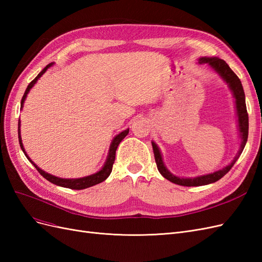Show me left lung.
Masks as SVG:
<instances>
[{"label": "left lung", "instance_id": "8db88e82", "mask_svg": "<svg viewBox=\"0 0 262 262\" xmlns=\"http://www.w3.org/2000/svg\"><path fill=\"white\" fill-rule=\"evenodd\" d=\"M200 64H203V63H208L209 66H211L216 72L224 78L226 83H228L229 87L234 94L235 97V102H236V109H237V116H238V126H239V131H241V138H242V144L241 148L237 153L236 157L234 158V161L229 164L226 167L223 169L217 170L213 173H209V175H204L200 177H195V178H179L173 176L171 172L168 171V169L165 167V165L163 163V158L161 155L160 149H158L157 145L152 142V146H153V152H154V157H155V162L157 165V169L162 173V176L165 177L166 179H168L169 181L173 182V184H177L180 186H187V187H192V186H204V185H209L212 184V182H215L220 180L222 177L231 170V168L236 163V161L238 160V157L241 156L243 149L246 145V142H247L248 139V114H247V108H246V101H245V93L242 82L237 76L232 69L228 67L227 63L219 58H200L199 59Z\"/></svg>", "mask_w": 262, "mask_h": 262}]
</instances>
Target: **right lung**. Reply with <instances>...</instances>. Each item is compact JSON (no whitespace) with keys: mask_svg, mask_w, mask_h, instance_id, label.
Wrapping results in <instances>:
<instances>
[{"mask_svg":"<svg viewBox=\"0 0 262 262\" xmlns=\"http://www.w3.org/2000/svg\"><path fill=\"white\" fill-rule=\"evenodd\" d=\"M52 66V63H50V64L47 66L40 73H39L33 81H31L29 83V85L27 86V89L25 91V93H24V96L21 98V101H20V107L23 108V104L24 101H25L26 99V96L28 92L30 91L31 87H33L35 85V83L37 82V80L39 77H41V75L46 72L47 70H48V68H50ZM19 126H20V121H18V140H19V144H20V148L23 149V152L25 153L26 157L28 158V161L31 162V164H33L36 169L39 171V173L42 177H45L47 180L52 182V184L57 185V186H61V187H64V188H70V189H75V190H81V189H85V188H89V187H92V186H95L97 184H100V182H102L104 180H106L110 172H112L113 170V166H114V163H115V158H116V150H117V147L118 145L120 144V142L128 136L129 133V129H126L124 131H122L121 133H119L118 136L113 140L112 142V145H110V148H109V155L107 157V161L104 165V167H102L98 172L94 173V175H91V176H87V177H83V178H78V179H63V178H59V177H55V176H52L50 175V173L43 171L42 169H40L39 167H37V165L30 160V158L27 156L25 149H24V146H23V143H21V138H20V132H19Z\"/></svg>","mask_w":262,"mask_h":262,"instance_id":"add662e5","label":"right lung"}]
</instances>
